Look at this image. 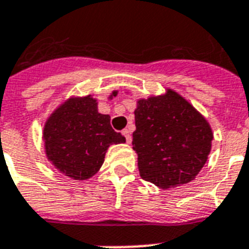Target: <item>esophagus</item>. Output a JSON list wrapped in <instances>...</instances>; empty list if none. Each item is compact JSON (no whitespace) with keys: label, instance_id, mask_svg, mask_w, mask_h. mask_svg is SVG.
<instances>
[{"label":"esophagus","instance_id":"esophagus-1","mask_svg":"<svg viewBox=\"0 0 249 249\" xmlns=\"http://www.w3.org/2000/svg\"><path fill=\"white\" fill-rule=\"evenodd\" d=\"M123 134H124L126 142L130 143V142H132V134H130V130H129V129H124V130H123Z\"/></svg>","mask_w":249,"mask_h":249}]
</instances>
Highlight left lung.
<instances>
[{
	"label": "left lung",
	"instance_id": "8db88e82",
	"mask_svg": "<svg viewBox=\"0 0 249 249\" xmlns=\"http://www.w3.org/2000/svg\"><path fill=\"white\" fill-rule=\"evenodd\" d=\"M134 115L132 143L141 177L164 190L195 179L212 146L208 121L170 89L140 99Z\"/></svg>",
	"mask_w": 249,
	"mask_h": 249
}]
</instances>
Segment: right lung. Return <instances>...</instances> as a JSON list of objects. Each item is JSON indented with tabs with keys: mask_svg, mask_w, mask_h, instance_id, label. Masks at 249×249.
<instances>
[{
	"mask_svg": "<svg viewBox=\"0 0 249 249\" xmlns=\"http://www.w3.org/2000/svg\"><path fill=\"white\" fill-rule=\"evenodd\" d=\"M116 94L113 91L111 97ZM97 105L90 95L70 98L45 124L42 136L48 159L73 179L93 177L105 161L107 148L125 142V137L112 129L108 115L98 112Z\"/></svg>",
	"mask_w": 249,
	"mask_h": 249,
	"instance_id": "obj_1",
	"label": "right lung"
}]
</instances>
